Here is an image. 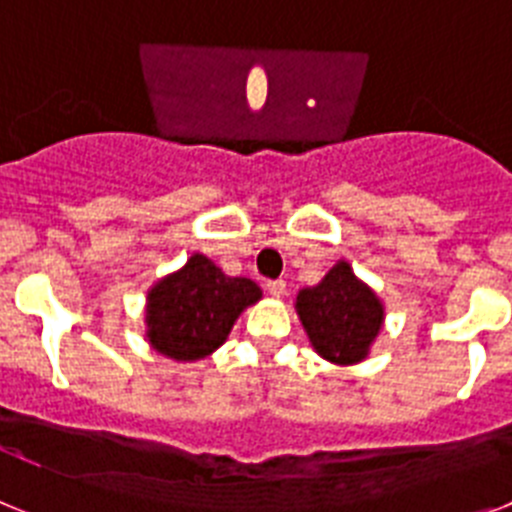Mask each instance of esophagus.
<instances>
[{"label":"esophagus","instance_id":"esophagus-1","mask_svg":"<svg viewBox=\"0 0 512 512\" xmlns=\"http://www.w3.org/2000/svg\"><path fill=\"white\" fill-rule=\"evenodd\" d=\"M266 292H269L271 297H282L284 292H287V282H284V279H269V282H266Z\"/></svg>","mask_w":512,"mask_h":512}]
</instances>
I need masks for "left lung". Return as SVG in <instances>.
Segmentation results:
<instances>
[{
  "label": "left lung",
  "mask_w": 512,
  "mask_h": 512,
  "mask_svg": "<svg viewBox=\"0 0 512 512\" xmlns=\"http://www.w3.org/2000/svg\"><path fill=\"white\" fill-rule=\"evenodd\" d=\"M297 315L315 351L333 364L364 359L384 320L382 302L346 261H338L320 284L302 289Z\"/></svg>",
  "instance_id": "1"
}]
</instances>
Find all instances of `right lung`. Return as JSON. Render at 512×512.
<instances>
[{"label": "right lung", "instance_id": "add662e5", "mask_svg": "<svg viewBox=\"0 0 512 512\" xmlns=\"http://www.w3.org/2000/svg\"><path fill=\"white\" fill-rule=\"evenodd\" d=\"M261 300V289L243 277H225L207 256L194 253L171 277L148 292V341L158 354L197 361L223 346L235 318Z\"/></svg>", "mask_w": 512, "mask_h": 512}]
</instances>
